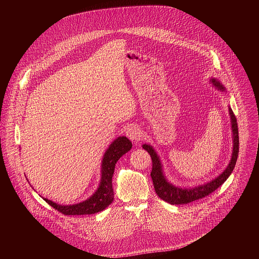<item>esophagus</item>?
I'll list each match as a JSON object with an SVG mask.
<instances>
[{
  "label": "esophagus",
  "mask_w": 259,
  "mask_h": 259,
  "mask_svg": "<svg viewBox=\"0 0 259 259\" xmlns=\"http://www.w3.org/2000/svg\"><path fill=\"white\" fill-rule=\"evenodd\" d=\"M126 135H127V137H128L130 140L137 142V141H139V140L141 139V137H142V132H141V130H140L138 127H136V126H130V127H128L127 130H126Z\"/></svg>",
  "instance_id": "34e87169"
}]
</instances>
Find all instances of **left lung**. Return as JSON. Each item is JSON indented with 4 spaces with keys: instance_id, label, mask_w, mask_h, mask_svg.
I'll use <instances>...</instances> for the list:
<instances>
[{
    "instance_id": "left-lung-1",
    "label": "left lung",
    "mask_w": 259,
    "mask_h": 259,
    "mask_svg": "<svg viewBox=\"0 0 259 259\" xmlns=\"http://www.w3.org/2000/svg\"><path fill=\"white\" fill-rule=\"evenodd\" d=\"M212 84L220 91H225V87L219 83L216 79L210 80ZM229 112L232 120V130H233V140H234V147H233V154L232 159L227 167V169L221 173L219 176H217L215 179L211 180L208 183L203 184V186L195 187L192 189H181L178 187L173 186L170 182L167 181L166 177L164 176L162 164L160 161L159 156L157 155L156 151L153 149V146L150 144H143V149L150 154L153 162V168L151 172V176L153 179L154 188L159 196L163 201H166L167 203H170L172 205H181V204H188L191 202H194L196 200L202 199L204 197L209 196L211 193H213L215 190H217L221 184H223L229 176L232 174L237 159L239 155V131H238V123L236 116L231 107H229Z\"/></svg>"
}]
</instances>
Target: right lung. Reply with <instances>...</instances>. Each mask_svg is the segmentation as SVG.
I'll return each mask as SVG.
<instances>
[{"mask_svg": "<svg viewBox=\"0 0 259 259\" xmlns=\"http://www.w3.org/2000/svg\"><path fill=\"white\" fill-rule=\"evenodd\" d=\"M132 147L131 141L120 136L115 139L106 150L101 165V179L97 191L86 201L75 205H59L48 199H44L51 207L64 215H89L104 210L114 201L112 178L118 160L128 153Z\"/></svg>", "mask_w": 259, "mask_h": 259, "instance_id": "1", "label": "right lung"}]
</instances>
